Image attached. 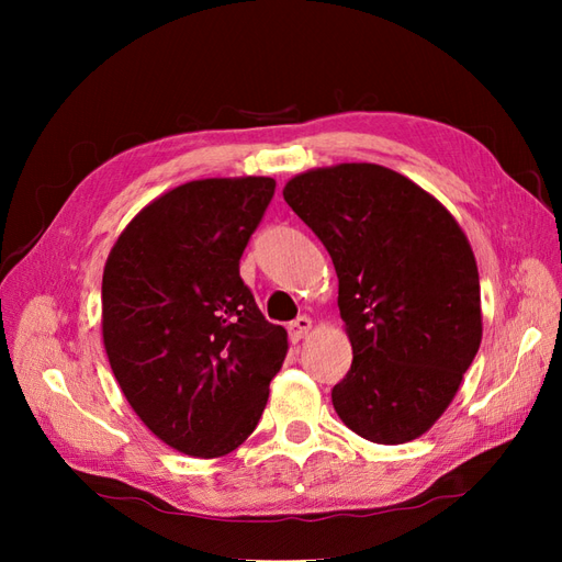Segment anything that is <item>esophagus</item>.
<instances>
[{"mask_svg": "<svg viewBox=\"0 0 562 562\" xmlns=\"http://www.w3.org/2000/svg\"><path fill=\"white\" fill-rule=\"evenodd\" d=\"M312 328H314V321L310 316H297L291 326H288V333H291L295 342H300V339H304L312 333Z\"/></svg>", "mask_w": 562, "mask_h": 562, "instance_id": "34e87169", "label": "esophagus"}]
</instances>
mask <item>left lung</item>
I'll use <instances>...</instances> for the list:
<instances>
[{
	"label": "left lung",
	"mask_w": 562,
	"mask_h": 562,
	"mask_svg": "<svg viewBox=\"0 0 562 562\" xmlns=\"http://www.w3.org/2000/svg\"><path fill=\"white\" fill-rule=\"evenodd\" d=\"M283 199L328 248L351 370L333 405L370 443L401 446L448 411L483 339L475 255L452 213L380 164L297 173Z\"/></svg>",
	"instance_id": "left-lung-1"
}]
</instances>
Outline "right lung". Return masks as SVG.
<instances>
[{"instance_id":"1","label":"right lung","mask_w":562,"mask_h":562,"mask_svg":"<svg viewBox=\"0 0 562 562\" xmlns=\"http://www.w3.org/2000/svg\"><path fill=\"white\" fill-rule=\"evenodd\" d=\"M274 178H203L151 199L108 255L103 345L133 413L168 448L225 457L255 431L288 333L239 260Z\"/></svg>"}]
</instances>
